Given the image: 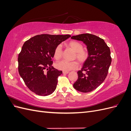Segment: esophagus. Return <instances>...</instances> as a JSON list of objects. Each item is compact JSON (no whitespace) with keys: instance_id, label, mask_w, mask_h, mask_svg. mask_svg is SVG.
Returning <instances> with one entry per match:
<instances>
[{"instance_id":"34e87169","label":"esophagus","mask_w":131,"mask_h":131,"mask_svg":"<svg viewBox=\"0 0 131 131\" xmlns=\"http://www.w3.org/2000/svg\"><path fill=\"white\" fill-rule=\"evenodd\" d=\"M69 72H66V71H63V74H68Z\"/></svg>"}]
</instances>
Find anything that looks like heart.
<instances>
[{"label":"heart","instance_id":"heart-1","mask_svg":"<svg viewBox=\"0 0 131 131\" xmlns=\"http://www.w3.org/2000/svg\"><path fill=\"white\" fill-rule=\"evenodd\" d=\"M67 45L75 52L74 58H77L78 61L80 63H84L88 58V53L83 50V46L81 43L76 41H71L67 43ZM63 50L61 45H59L55 48L53 52V57L56 59L59 60L62 57ZM56 68L59 70L68 71L77 69L78 67V64L76 61L67 62L62 61L57 62L55 64Z\"/></svg>","mask_w":131,"mask_h":131}]
</instances>
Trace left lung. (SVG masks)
<instances>
[{"mask_svg": "<svg viewBox=\"0 0 131 131\" xmlns=\"http://www.w3.org/2000/svg\"><path fill=\"white\" fill-rule=\"evenodd\" d=\"M71 39L82 41L88 52V58L78 72V79L73 87L79 92H91L102 84L107 76L112 62L110 49L103 39L91 34L74 35Z\"/></svg>", "mask_w": 131, "mask_h": 131, "instance_id": "8db88e82", "label": "left lung"}]
</instances>
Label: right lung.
I'll list each match as a JSON object with an SVG mask.
<instances>
[{
	"label": "right lung",
	"mask_w": 131,
	"mask_h": 131,
	"mask_svg": "<svg viewBox=\"0 0 131 131\" xmlns=\"http://www.w3.org/2000/svg\"><path fill=\"white\" fill-rule=\"evenodd\" d=\"M70 37L68 34H40L24 43L18 54V72L33 92L46 96L56 90L57 78L62 72L53 68L51 60L56 46Z\"/></svg>",
	"instance_id": "right-lung-1"
}]
</instances>
